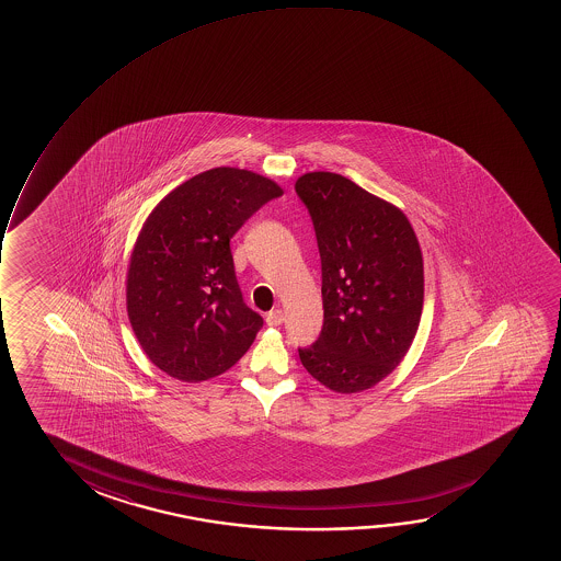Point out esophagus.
<instances>
[{
    "mask_svg": "<svg viewBox=\"0 0 561 561\" xmlns=\"http://www.w3.org/2000/svg\"><path fill=\"white\" fill-rule=\"evenodd\" d=\"M266 323H268V325H272V328H277V325H282V323H284V312H282L279 308H276V310H272V312H268V314H266Z\"/></svg>",
    "mask_w": 561,
    "mask_h": 561,
    "instance_id": "obj_1",
    "label": "esophagus"
}]
</instances>
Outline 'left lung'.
Returning a JSON list of instances; mask_svg holds the SVG:
<instances>
[{
	"instance_id": "8db88e82",
	"label": "left lung",
	"mask_w": 561,
	"mask_h": 561,
	"mask_svg": "<svg viewBox=\"0 0 561 561\" xmlns=\"http://www.w3.org/2000/svg\"><path fill=\"white\" fill-rule=\"evenodd\" d=\"M314 224L322 259L323 325L299 348L316 381L335 392L366 391L399 366L423 308V259L407 216L333 172L295 184Z\"/></svg>"
}]
</instances>
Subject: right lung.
<instances>
[{
  "label": "right lung",
  "mask_w": 561,
  "mask_h": 561,
  "mask_svg": "<svg viewBox=\"0 0 561 561\" xmlns=\"http://www.w3.org/2000/svg\"><path fill=\"white\" fill-rule=\"evenodd\" d=\"M284 190L251 170L201 172L153 208L131 251L126 308L139 345L170 377L220 376L253 345L261 314L247 307L230 239Z\"/></svg>",
  "instance_id": "1"
}]
</instances>
